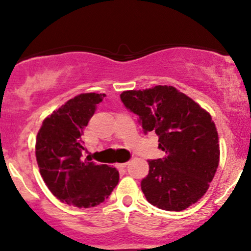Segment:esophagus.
Returning a JSON list of instances; mask_svg holds the SVG:
<instances>
[{
  "label": "esophagus",
  "instance_id": "esophagus-1",
  "mask_svg": "<svg viewBox=\"0 0 251 251\" xmlns=\"http://www.w3.org/2000/svg\"><path fill=\"white\" fill-rule=\"evenodd\" d=\"M127 162L126 163H122V164H116V166L118 169H124V168H126V166H127Z\"/></svg>",
  "mask_w": 251,
  "mask_h": 251
}]
</instances>
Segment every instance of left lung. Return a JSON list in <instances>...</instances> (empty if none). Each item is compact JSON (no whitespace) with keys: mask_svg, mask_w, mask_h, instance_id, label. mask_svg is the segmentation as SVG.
I'll return each mask as SVG.
<instances>
[{"mask_svg":"<svg viewBox=\"0 0 251 251\" xmlns=\"http://www.w3.org/2000/svg\"><path fill=\"white\" fill-rule=\"evenodd\" d=\"M139 117L144 133L154 131L164 158L149 160L142 180L146 200L157 208L181 211L203 197L220 162L218 133L211 116L172 86L120 94Z\"/></svg>","mask_w":251,"mask_h":251,"instance_id":"obj_1","label":"left lung"}]
</instances>
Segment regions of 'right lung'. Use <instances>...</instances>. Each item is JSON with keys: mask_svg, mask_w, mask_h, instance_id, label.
I'll list each match as a JSON object with an SVG mask.
<instances>
[{"mask_svg": "<svg viewBox=\"0 0 251 251\" xmlns=\"http://www.w3.org/2000/svg\"><path fill=\"white\" fill-rule=\"evenodd\" d=\"M103 97L83 93L70 99L43 120L36 137V160L46 185L57 200L76 208L99 205L119 181L116 168L81 160L83 128Z\"/></svg>", "mask_w": 251, "mask_h": 251, "instance_id": "right-lung-1", "label": "right lung"}]
</instances>
